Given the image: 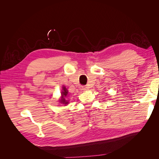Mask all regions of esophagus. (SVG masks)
I'll list each match as a JSON object with an SVG mask.
<instances>
[{"label":"esophagus","mask_w":159,"mask_h":159,"mask_svg":"<svg viewBox=\"0 0 159 159\" xmlns=\"http://www.w3.org/2000/svg\"><path fill=\"white\" fill-rule=\"evenodd\" d=\"M82 89L84 91H87L88 89V86H82Z\"/></svg>","instance_id":"34e87169"}]
</instances>
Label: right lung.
I'll list each match as a JSON object with an SVG mask.
<instances>
[{
  "label": "right lung",
  "instance_id": "add662e5",
  "mask_svg": "<svg viewBox=\"0 0 159 159\" xmlns=\"http://www.w3.org/2000/svg\"><path fill=\"white\" fill-rule=\"evenodd\" d=\"M68 91L67 90V89L64 87V86H63V88H62V91L61 92V99L60 100V102L62 104H64V105H66L68 103V102H67V100H66L65 98L67 96V95H68Z\"/></svg>",
  "mask_w": 159,
  "mask_h": 159
}]
</instances>
